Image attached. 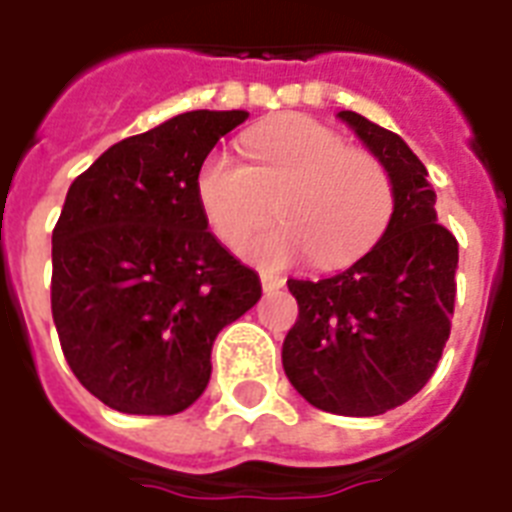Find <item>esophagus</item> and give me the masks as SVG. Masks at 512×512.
Instances as JSON below:
<instances>
[{
	"mask_svg": "<svg viewBox=\"0 0 512 512\" xmlns=\"http://www.w3.org/2000/svg\"><path fill=\"white\" fill-rule=\"evenodd\" d=\"M260 284H263V292H279L284 284H287V279H281V276H273V273H260Z\"/></svg>",
	"mask_w": 512,
	"mask_h": 512,
	"instance_id": "esophagus-1",
	"label": "esophagus"
}]
</instances>
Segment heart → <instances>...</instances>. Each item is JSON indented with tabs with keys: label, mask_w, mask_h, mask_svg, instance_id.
<instances>
[{
	"label": "heart",
	"mask_w": 512,
	"mask_h": 512,
	"mask_svg": "<svg viewBox=\"0 0 512 512\" xmlns=\"http://www.w3.org/2000/svg\"><path fill=\"white\" fill-rule=\"evenodd\" d=\"M247 164L228 154L204 156L193 193L209 231L236 249L265 217L281 223L244 244L263 268H287L311 255L319 268H345L388 231L396 185L382 159L350 148L327 124L284 116L241 138Z\"/></svg>",
	"instance_id": "heart-1"
}]
</instances>
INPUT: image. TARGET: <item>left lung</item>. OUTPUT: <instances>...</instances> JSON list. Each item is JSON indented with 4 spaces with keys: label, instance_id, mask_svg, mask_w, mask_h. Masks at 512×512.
Wrapping results in <instances>:
<instances>
[{
    "label": "left lung",
    "instance_id": "left-lung-1",
    "mask_svg": "<svg viewBox=\"0 0 512 512\" xmlns=\"http://www.w3.org/2000/svg\"><path fill=\"white\" fill-rule=\"evenodd\" d=\"M393 175L396 212L382 239L348 271L289 279L300 316L281 348L289 382L316 409L374 417L420 393L449 340L457 239L436 217L425 164L396 132L340 111Z\"/></svg>",
    "mask_w": 512,
    "mask_h": 512
}]
</instances>
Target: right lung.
Returning <instances> with one entry per match:
<instances>
[{
  "label": "right lung",
  "mask_w": 512,
  "mask_h": 512,
  "mask_svg": "<svg viewBox=\"0 0 512 512\" xmlns=\"http://www.w3.org/2000/svg\"><path fill=\"white\" fill-rule=\"evenodd\" d=\"M247 116H172L68 188L52 231V321L76 380L116 412L188 409L207 388L217 332L263 295L193 193L204 156Z\"/></svg>",
  "instance_id": "right-lung-1"
}]
</instances>
